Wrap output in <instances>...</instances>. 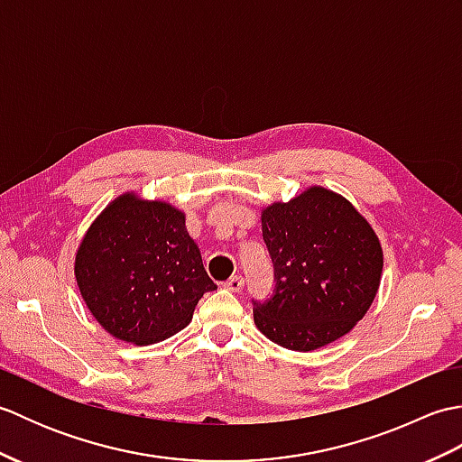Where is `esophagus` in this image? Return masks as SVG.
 I'll return each mask as SVG.
<instances>
[{"instance_id": "1", "label": "esophagus", "mask_w": 462, "mask_h": 462, "mask_svg": "<svg viewBox=\"0 0 462 462\" xmlns=\"http://www.w3.org/2000/svg\"><path fill=\"white\" fill-rule=\"evenodd\" d=\"M226 288H228L230 291H242L244 278L242 276H232L228 282H226Z\"/></svg>"}]
</instances>
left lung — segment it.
<instances>
[{"label": "left lung", "instance_id": "1", "mask_svg": "<svg viewBox=\"0 0 462 462\" xmlns=\"http://www.w3.org/2000/svg\"><path fill=\"white\" fill-rule=\"evenodd\" d=\"M262 232L276 268L273 296L254 308L263 336L313 351L356 328L383 273L381 242L365 216L346 196L310 186L262 208Z\"/></svg>", "mask_w": 462, "mask_h": 462}]
</instances>
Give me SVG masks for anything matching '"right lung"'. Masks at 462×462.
<instances>
[{
  "label": "right lung",
  "mask_w": 462,
  "mask_h": 462,
  "mask_svg": "<svg viewBox=\"0 0 462 462\" xmlns=\"http://www.w3.org/2000/svg\"><path fill=\"white\" fill-rule=\"evenodd\" d=\"M73 270L97 323L133 346H152L184 329L204 291L216 290L186 230V214L134 190L116 196L91 222Z\"/></svg>",
  "instance_id": "add662e5"
}]
</instances>
